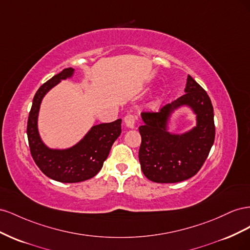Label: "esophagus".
<instances>
[{"instance_id":"1","label":"esophagus","mask_w":250,"mask_h":250,"mask_svg":"<svg viewBox=\"0 0 250 250\" xmlns=\"http://www.w3.org/2000/svg\"><path fill=\"white\" fill-rule=\"evenodd\" d=\"M137 116L133 115V113H128L124 118V122L128 128H134L135 123H137Z\"/></svg>"}]
</instances>
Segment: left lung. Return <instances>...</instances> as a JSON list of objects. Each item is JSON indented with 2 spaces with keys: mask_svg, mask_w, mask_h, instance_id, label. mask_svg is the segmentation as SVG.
<instances>
[{
  "mask_svg": "<svg viewBox=\"0 0 250 250\" xmlns=\"http://www.w3.org/2000/svg\"><path fill=\"white\" fill-rule=\"evenodd\" d=\"M185 92L158 112L141 113L144 124L139 127V160L144 175L154 183L173 184L191 178L202 167L214 144V108L208 95L190 75ZM181 106L194 111L198 123L185 134H171L167 131L168 119Z\"/></svg>",
  "mask_w": 250,
  "mask_h": 250,
  "instance_id": "1",
  "label": "left lung"
}]
</instances>
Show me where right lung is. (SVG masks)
<instances>
[{
  "mask_svg": "<svg viewBox=\"0 0 250 250\" xmlns=\"http://www.w3.org/2000/svg\"><path fill=\"white\" fill-rule=\"evenodd\" d=\"M74 69L67 67L37 89L33 98L32 107L29 112L27 135L30 152L37 167L50 177L60 183H80L94 177L102 168L113 142L121 134L122 120L95 125L79 143L67 149H51L42 141L37 118L42 98L49 90L66 78H71Z\"/></svg>",
  "mask_w": 250,
  "mask_h": 250,
  "instance_id": "right-lung-1",
  "label": "right lung"
}]
</instances>
